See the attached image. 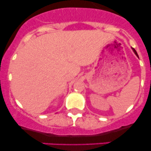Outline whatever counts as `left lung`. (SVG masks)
<instances>
[{
  "instance_id": "obj_1",
  "label": "left lung",
  "mask_w": 151,
  "mask_h": 151,
  "mask_svg": "<svg viewBox=\"0 0 151 151\" xmlns=\"http://www.w3.org/2000/svg\"><path fill=\"white\" fill-rule=\"evenodd\" d=\"M133 51H134V53H136V56H138V57H139V56H138V54H137V52H136V50H135V49H134V48H133Z\"/></svg>"
}]
</instances>
